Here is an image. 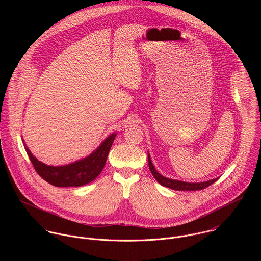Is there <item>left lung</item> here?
Returning <instances> with one entry per match:
<instances>
[{
    "label": "left lung",
    "instance_id": "1",
    "mask_svg": "<svg viewBox=\"0 0 261 261\" xmlns=\"http://www.w3.org/2000/svg\"><path fill=\"white\" fill-rule=\"evenodd\" d=\"M147 161H148V167H150V170L152 172V174L154 175V177L156 178V180L164 186V187L170 188L172 190H177V191H196V190H202L208 186H211L212 184H214L218 178H213L206 181H202V182H187V181H181V180H177V179H171V178H167L163 175H161L156 168L154 167L150 154L147 153Z\"/></svg>",
    "mask_w": 261,
    "mask_h": 261
}]
</instances>
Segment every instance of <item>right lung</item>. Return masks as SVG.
Returning <instances> with one entry per match:
<instances>
[{
  "label": "right lung",
  "mask_w": 261,
  "mask_h": 261,
  "mask_svg": "<svg viewBox=\"0 0 261 261\" xmlns=\"http://www.w3.org/2000/svg\"><path fill=\"white\" fill-rule=\"evenodd\" d=\"M116 135V133L110 134L90 156L63 166L46 165L37 160L25 144L24 148L35 170L44 180L56 187H81L91 182L100 174Z\"/></svg>",
  "instance_id": "obj_1"
}]
</instances>
